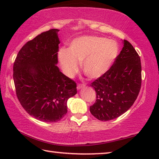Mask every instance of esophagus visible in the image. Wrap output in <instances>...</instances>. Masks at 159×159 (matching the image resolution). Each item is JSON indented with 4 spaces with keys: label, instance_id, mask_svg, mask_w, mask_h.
<instances>
[{
    "label": "esophagus",
    "instance_id": "obj_1",
    "mask_svg": "<svg viewBox=\"0 0 159 159\" xmlns=\"http://www.w3.org/2000/svg\"><path fill=\"white\" fill-rule=\"evenodd\" d=\"M85 87V84H83V83H78L77 89H81V88H83V87Z\"/></svg>",
    "mask_w": 159,
    "mask_h": 159
}]
</instances>
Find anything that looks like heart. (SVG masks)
<instances>
[{
  "mask_svg": "<svg viewBox=\"0 0 159 159\" xmlns=\"http://www.w3.org/2000/svg\"><path fill=\"white\" fill-rule=\"evenodd\" d=\"M117 43L111 39L98 36H83L72 40L68 49L61 48L58 59L64 74L72 76L82 67L86 75L97 79L109 70L118 54Z\"/></svg>",
  "mask_w": 159,
  "mask_h": 159,
  "instance_id": "1",
  "label": "heart"
}]
</instances>
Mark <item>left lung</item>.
Returning a JSON list of instances; mask_svg holds the SVG:
<instances>
[{"label":"left lung","mask_w":159,"mask_h":159,"mask_svg":"<svg viewBox=\"0 0 159 159\" xmlns=\"http://www.w3.org/2000/svg\"><path fill=\"white\" fill-rule=\"evenodd\" d=\"M141 85L140 57L133 45L124 39L122 50L109 70L91 83L96 93L91 113L101 121L120 117L134 104Z\"/></svg>","instance_id":"8db88e82"}]
</instances>
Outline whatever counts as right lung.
<instances>
[{"mask_svg":"<svg viewBox=\"0 0 159 159\" xmlns=\"http://www.w3.org/2000/svg\"><path fill=\"white\" fill-rule=\"evenodd\" d=\"M59 29H50L30 40L20 50L13 63L16 96L30 116L56 122L67 112V101L77 93L76 83L60 72Z\"/></svg>","mask_w":159,"mask_h":159,"instance_id":"add662e5","label":"right lung"}]
</instances>
